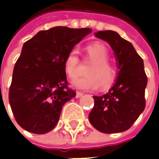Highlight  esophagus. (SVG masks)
I'll list each match as a JSON object with an SVG mask.
<instances>
[{
    "label": "esophagus",
    "instance_id": "esophagus-1",
    "mask_svg": "<svg viewBox=\"0 0 159 159\" xmlns=\"http://www.w3.org/2000/svg\"><path fill=\"white\" fill-rule=\"evenodd\" d=\"M83 95H84V94L82 93V92H79V91H77V92H76V94H75V98H81V97H82Z\"/></svg>",
    "mask_w": 159,
    "mask_h": 159
}]
</instances>
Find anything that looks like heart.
I'll list each match as a JSON object with an SVG mask.
<instances>
[{"label":"heart","instance_id":"obj_1","mask_svg":"<svg viewBox=\"0 0 159 159\" xmlns=\"http://www.w3.org/2000/svg\"><path fill=\"white\" fill-rule=\"evenodd\" d=\"M86 60L92 62V65L86 71L87 76L75 78L71 84L73 87L84 90H93L100 87L102 89L110 88L116 78L115 68L108 61L110 59L109 52L100 43H94L86 47ZM80 58L78 50L72 48L64 60V70L70 78H74L78 75Z\"/></svg>","mask_w":159,"mask_h":159}]
</instances>
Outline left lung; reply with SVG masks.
<instances>
[{
	"instance_id": "8db88e82",
	"label": "left lung",
	"mask_w": 159,
	"mask_h": 159,
	"mask_svg": "<svg viewBox=\"0 0 159 159\" xmlns=\"http://www.w3.org/2000/svg\"><path fill=\"white\" fill-rule=\"evenodd\" d=\"M96 37L106 41L113 49L118 74L106 94L93 97L89 120L102 133H118L131 127L145 108L147 76L143 61L131 43L112 30L98 31Z\"/></svg>"
}]
</instances>
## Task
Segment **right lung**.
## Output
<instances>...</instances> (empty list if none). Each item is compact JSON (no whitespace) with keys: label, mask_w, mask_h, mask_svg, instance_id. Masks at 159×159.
<instances>
[{"label":"right lung","mask_w":159,"mask_h":159,"mask_svg":"<svg viewBox=\"0 0 159 159\" xmlns=\"http://www.w3.org/2000/svg\"><path fill=\"white\" fill-rule=\"evenodd\" d=\"M90 29L55 27L27 41L13 71L8 99L22 129L34 134L52 130L64 103L75 97L68 88L64 60Z\"/></svg>","instance_id":"obj_1"}]
</instances>
